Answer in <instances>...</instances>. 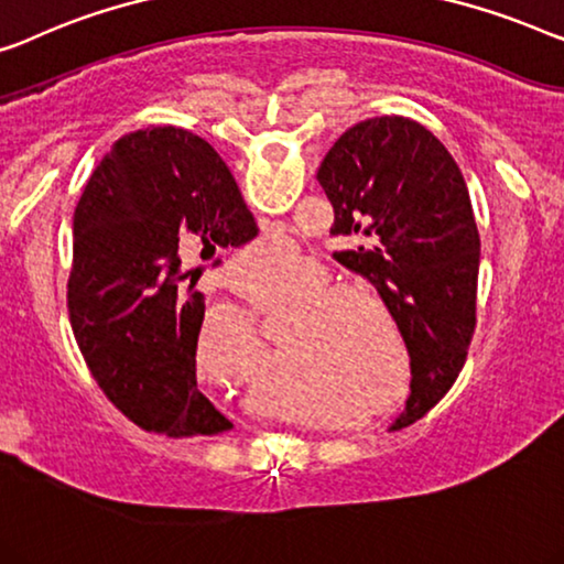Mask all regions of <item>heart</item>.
<instances>
[{"instance_id": "b5f03b06", "label": "heart", "mask_w": 564, "mask_h": 564, "mask_svg": "<svg viewBox=\"0 0 564 564\" xmlns=\"http://www.w3.org/2000/svg\"><path fill=\"white\" fill-rule=\"evenodd\" d=\"M254 251L282 264L295 257L288 239H272ZM338 280L321 264L302 262L288 274L243 280L239 292L267 321H295L282 340L288 369L269 383L295 404L323 410L310 420L369 422L397 410L410 394L414 356L387 302L366 290L338 288ZM254 350V328L236 310H214L203 321V377L243 369Z\"/></svg>"}]
</instances>
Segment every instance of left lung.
Listing matches in <instances>:
<instances>
[{
  "label": "left lung",
  "instance_id": "obj_1",
  "mask_svg": "<svg viewBox=\"0 0 564 564\" xmlns=\"http://www.w3.org/2000/svg\"><path fill=\"white\" fill-rule=\"evenodd\" d=\"M333 206L336 259L377 288L414 356L402 430L453 387L476 328L480 239L458 162L404 117L358 121L317 170Z\"/></svg>",
  "mask_w": 564,
  "mask_h": 564
}]
</instances>
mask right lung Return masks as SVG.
Listing matches in <instances>:
<instances>
[{
    "mask_svg": "<svg viewBox=\"0 0 564 564\" xmlns=\"http://www.w3.org/2000/svg\"><path fill=\"white\" fill-rule=\"evenodd\" d=\"M257 234L226 162L187 129H137L96 165L73 214L68 313L91 377L142 430L234 427L195 377L206 302L185 280H195L191 259Z\"/></svg>",
    "mask_w": 564,
    "mask_h": 564,
    "instance_id": "obj_1",
    "label": "right lung"
}]
</instances>
